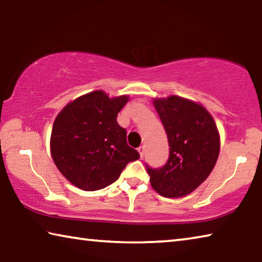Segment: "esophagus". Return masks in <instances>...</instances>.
Masks as SVG:
<instances>
[{"mask_svg":"<svg viewBox=\"0 0 262 262\" xmlns=\"http://www.w3.org/2000/svg\"><path fill=\"white\" fill-rule=\"evenodd\" d=\"M137 151H139V154H140L141 158H142V157H143V154H144V146L143 145L139 146V147H137Z\"/></svg>","mask_w":262,"mask_h":262,"instance_id":"34e87169","label":"esophagus"}]
</instances>
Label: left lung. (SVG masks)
Returning <instances> with one entry per match:
<instances>
[{
    "label": "left lung",
    "instance_id": "1",
    "mask_svg": "<svg viewBox=\"0 0 262 262\" xmlns=\"http://www.w3.org/2000/svg\"><path fill=\"white\" fill-rule=\"evenodd\" d=\"M169 144L167 164L147 167L152 188L167 198L184 197L197 189L214 168L220 152V134L202 104L170 95L155 98Z\"/></svg>",
    "mask_w": 262,
    "mask_h": 262
}]
</instances>
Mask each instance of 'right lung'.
Instances as JSON below:
<instances>
[{"label":"right lung","mask_w":262,"mask_h":262,"mask_svg":"<svg viewBox=\"0 0 262 262\" xmlns=\"http://www.w3.org/2000/svg\"><path fill=\"white\" fill-rule=\"evenodd\" d=\"M128 101V95L110 98L103 90H95L70 102L57 115L50 137L51 157L77 188H105L119 179L129 161L140 158L117 122Z\"/></svg>","instance_id":"obj_1"}]
</instances>
